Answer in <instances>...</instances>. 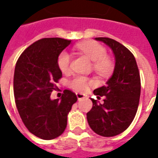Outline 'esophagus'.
I'll list each match as a JSON object with an SVG mask.
<instances>
[{
  "mask_svg": "<svg viewBox=\"0 0 158 158\" xmlns=\"http://www.w3.org/2000/svg\"><path fill=\"white\" fill-rule=\"evenodd\" d=\"M76 96H77V98L78 100H82L83 98H85V95L84 94H81V93H76Z\"/></svg>",
  "mask_w": 158,
  "mask_h": 158,
  "instance_id": "1",
  "label": "esophagus"
}]
</instances>
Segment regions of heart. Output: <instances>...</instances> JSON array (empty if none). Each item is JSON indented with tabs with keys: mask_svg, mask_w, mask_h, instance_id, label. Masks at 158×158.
<instances>
[{
	"mask_svg": "<svg viewBox=\"0 0 158 158\" xmlns=\"http://www.w3.org/2000/svg\"><path fill=\"white\" fill-rule=\"evenodd\" d=\"M79 52L93 62V69L101 75H106L113 69V62L106 56L105 47L96 42H85L77 45ZM57 66L62 72H68L70 67V56L67 52H62L57 57ZM92 81L85 77L77 76L70 82L71 88L79 92H84Z\"/></svg>",
	"mask_w": 158,
	"mask_h": 158,
	"instance_id": "1",
	"label": "heart"
}]
</instances>
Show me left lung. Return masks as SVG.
<instances>
[{
    "instance_id": "left-lung-1",
    "label": "left lung",
    "mask_w": 158,
    "mask_h": 158,
    "mask_svg": "<svg viewBox=\"0 0 158 158\" xmlns=\"http://www.w3.org/2000/svg\"><path fill=\"white\" fill-rule=\"evenodd\" d=\"M112 49L115 66L106 85L96 89L93 93L101 104L91 99L93 106L87 113V120L93 131L104 137H112L123 133L135 118L140 96V78L135 58L124 45L110 38L98 37Z\"/></svg>"
}]
</instances>
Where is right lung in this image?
<instances>
[{"label":"right lung","instance_id":"right-lung-1","mask_svg":"<svg viewBox=\"0 0 158 158\" xmlns=\"http://www.w3.org/2000/svg\"><path fill=\"white\" fill-rule=\"evenodd\" d=\"M71 40L44 38L29 45L16 63L13 89L15 102L29 132L42 139H55L67 126L68 113L77 96L65 89L61 98L52 100L55 83L62 78L57 57Z\"/></svg>","mask_w":158,"mask_h":158}]
</instances>
